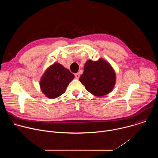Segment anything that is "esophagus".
I'll return each instance as SVG.
<instances>
[{"label": "esophagus", "instance_id": "obj_1", "mask_svg": "<svg viewBox=\"0 0 158 158\" xmlns=\"http://www.w3.org/2000/svg\"><path fill=\"white\" fill-rule=\"evenodd\" d=\"M75 77H76V79H79V77H80L79 74V73H76V74H75Z\"/></svg>", "mask_w": 158, "mask_h": 158}]
</instances>
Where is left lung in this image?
<instances>
[{
    "mask_svg": "<svg viewBox=\"0 0 158 158\" xmlns=\"http://www.w3.org/2000/svg\"><path fill=\"white\" fill-rule=\"evenodd\" d=\"M79 81L90 93L95 96H105L112 91L116 83V73L109 63L99 59L88 60Z\"/></svg>",
    "mask_w": 158,
    "mask_h": 158,
    "instance_id": "8db88e82",
    "label": "left lung"
}]
</instances>
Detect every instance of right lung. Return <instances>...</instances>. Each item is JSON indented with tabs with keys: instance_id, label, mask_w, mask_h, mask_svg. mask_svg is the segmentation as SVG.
<instances>
[{
	"instance_id": "add662e5",
	"label": "right lung",
	"mask_w": 158,
	"mask_h": 158,
	"mask_svg": "<svg viewBox=\"0 0 158 158\" xmlns=\"http://www.w3.org/2000/svg\"><path fill=\"white\" fill-rule=\"evenodd\" d=\"M74 76L61 64L56 62L43 74L40 81L41 91L50 99H55L64 94Z\"/></svg>"
}]
</instances>
